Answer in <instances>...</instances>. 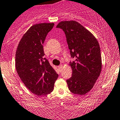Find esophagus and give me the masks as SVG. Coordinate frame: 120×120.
<instances>
[{
	"label": "esophagus",
	"instance_id": "1",
	"mask_svg": "<svg viewBox=\"0 0 120 120\" xmlns=\"http://www.w3.org/2000/svg\"><path fill=\"white\" fill-rule=\"evenodd\" d=\"M63 67V64H61V65H60V66H59V68L60 69V70H62Z\"/></svg>",
	"mask_w": 120,
	"mask_h": 120
}]
</instances>
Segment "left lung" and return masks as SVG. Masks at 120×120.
I'll return each instance as SVG.
<instances>
[{"instance_id":"obj_1","label":"left lung","mask_w":120,"mask_h":120,"mask_svg":"<svg viewBox=\"0 0 120 120\" xmlns=\"http://www.w3.org/2000/svg\"><path fill=\"white\" fill-rule=\"evenodd\" d=\"M57 28L63 30L71 57L70 62L72 77L67 81L70 91L83 95L90 91L101 70V57L96 38L81 24L75 21H61Z\"/></svg>"}]
</instances>
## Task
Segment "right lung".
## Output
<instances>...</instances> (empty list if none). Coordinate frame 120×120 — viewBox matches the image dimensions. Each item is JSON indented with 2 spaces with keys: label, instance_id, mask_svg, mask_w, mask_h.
I'll return each instance as SVG.
<instances>
[{
  "label": "right lung",
  "instance_id": "add662e5",
  "mask_svg": "<svg viewBox=\"0 0 120 120\" xmlns=\"http://www.w3.org/2000/svg\"><path fill=\"white\" fill-rule=\"evenodd\" d=\"M54 23L34 25L24 34L15 53V68L25 86L38 96L49 94L58 74L45 58L43 44Z\"/></svg>",
  "mask_w": 120,
  "mask_h": 120
}]
</instances>
